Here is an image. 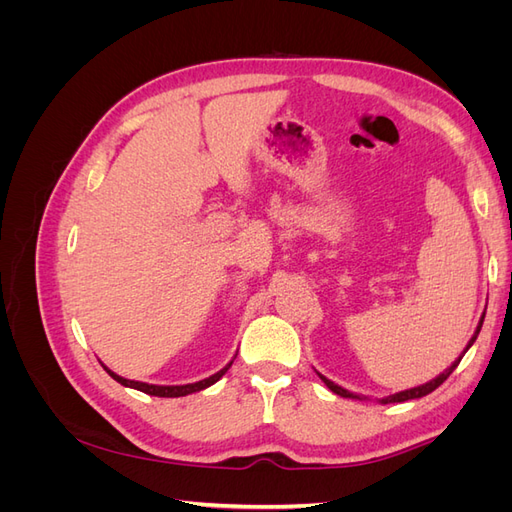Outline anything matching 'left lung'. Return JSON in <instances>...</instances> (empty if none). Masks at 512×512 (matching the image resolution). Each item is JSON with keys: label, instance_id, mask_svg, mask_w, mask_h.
I'll list each match as a JSON object with an SVG mask.
<instances>
[{"label": "left lung", "instance_id": "left-lung-1", "mask_svg": "<svg viewBox=\"0 0 512 512\" xmlns=\"http://www.w3.org/2000/svg\"><path fill=\"white\" fill-rule=\"evenodd\" d=\"M483 320H485V314L480 316V322H478V327H476V331H474V335L470 337V342H468V346H466V350H463L461 354H459V359H455L453 363H451V367H446L440 376H436L433 380H429V382H425V384H421V386H414V389H408V391H399V393H395V395H389V397H382L380 399V404H397V401H408V399H418V397H425V395H429L431 391H436L438 386L453 374L455 371V367L459 365V361L463 359V354H466L470 348H472V344L476 342V337H478V333H480V327H483ZM320 376V380L329 386V389L333 391V393H337V395H342V397H348V399H365L363 395H356V393H350V391H346V389H342V386L339 384H335V382H331L329 378H324L322 374H318Z\"/></svg>", "mask_w": 512, "mask_h": 512}]
</instances>
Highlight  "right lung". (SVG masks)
I'll return each mask as SVG.
<instances>
[{"mask_svg":"<svg viewBox=\"0 0 512 512\" xmlns=\"http://www.w3.org/2000/svg\"><path fill=\"white\" fill-rule=\"evenodd\" d=\"M230 365H232V361H230L226 367H222V369L218 371V374H213V376H209V378H205V380H200V382H194V384H147V382L121 378V376L115 374V371H111V369H108V367L102 363V367L106 369V374L111 376L113 380H117L119 384L128 386V389L143 391V393H147V395H156V397H185V395H190V393L203 391V389H207V386L218 382V380L226 374V371L230 369Z\"/></svg>","mask_w":512,"mask_h":512,"instance_id":"obj_1","label":"right lung"}]
</instances>
